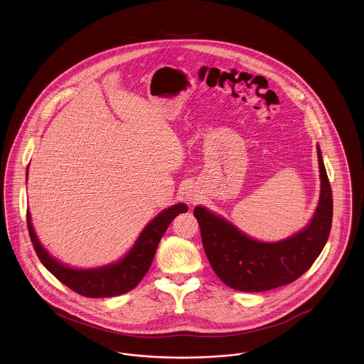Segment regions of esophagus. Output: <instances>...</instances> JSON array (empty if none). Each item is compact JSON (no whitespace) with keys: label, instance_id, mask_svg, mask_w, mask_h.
<instances>
[{"label":"esophagus","instance_id":"esophagus-1","mask_svg":"<svg viewBox=\"0 0 364 364\" xmlns=\"http://www.w3.org/2000/svg\"><path fill=\"white\" fill-rule=\"evenodd\" d=\"M198 195H195V193H188L187 195V199H188L189 203H196V200H198Z\"/></svg>","mask_w":364,"mask_h":364}]
</instances>
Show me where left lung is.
<instances>
[{
  "instance_id": "1",
  "label": "left lung",
  "mask_w": 364,
  "mask_h": 364,
  "mask_svg": "<svg viewBox=\"0 0 364 364\" xmlns=\"http://www.w3.org/2000/svg\"><path fill=\"white\" fill-rule=\"evenodd\" d=\"M321 192L318 205L305 229L277 242H262L205 207L196 205L207 259L217 277L230 289L245 292L272 290L302 277L325 247L332 228L333 199L317 145Z\"/></svg>"
}]
</instances>
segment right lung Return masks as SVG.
I'll use <instances>...</instances> for the list:
<instances>
[{
  "mask_svg": "<svg viewBox=\"0 0 364 364\" xmlns=\"http://www.w3.org/2000/svg\"><path fill=\"white\" fill-rule=\"evenodd\" d=\"M187 211L188 207L184 203H177L161 211L156 218L147 223L124 257L108 265L87 269L72 268L54 259L39 242L32 226L29 211H27V226L39 260L60 283L87 298H108L129 292L144 279L168 226L178 214Z\"/></svg>",
  "mask_w": 364,
  "mask_h": 364,
  "instance_id": "1",
  "label": "right lung"
}]
</instances>
